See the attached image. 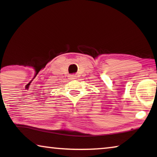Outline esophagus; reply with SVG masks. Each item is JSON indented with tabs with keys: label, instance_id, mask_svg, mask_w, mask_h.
Wrapping results in <instances>:
<instances>
[{
	"label": "esophagus",
	"instance_id": "34e87169",
	"mask_svg": "<svg viewBox=\"0 0 157 157\" xmlns=\"http://www.w3.org/2000/svg\"><path fill=\"white\" fill-rule=\"evenodd\" d=\"M75 78H76V76L75 75H70L68 76V79H74Z\"/></svg>",
	"mask_w": 157,
	"mask_h": 157
}]
</instances>
